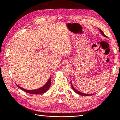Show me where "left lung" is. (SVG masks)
I'll return each mask as SVG.
<instances>
[{
    "label": "left lung",
    "mask_w": 120,
    "mask_h": 120,
    "mask_svg": "<svg viewBox=\"0 0 120 120\" xmlns=\"http://www.w3.org/2000/svg\"><path fill=\"white\" fill-rule=\"evenodd\" d=\"M99 30H100V32H101V34H102V35L104 36V37H106V38H108L106 35H105V34H104V32H103V31L102 30H101L100 29H99ZM71 86L72 89H73V90H74V91H75L76 93L78 94H79V95H81V96H91V95H93V94H84V93H82V92H79V90H76V89L74 88V87L73 86H72V83H71Z\"/></svg>",
    "instance_id": "1"
}]
</instances>
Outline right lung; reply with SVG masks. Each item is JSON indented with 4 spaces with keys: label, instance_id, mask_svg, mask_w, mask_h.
<instances>
[{
    "label": "right lung",
    "instance_id": "obj_1",
    "mask_svg": "<svg viewBox=\"0 0 120 120\" xmlns=\"http://www.w3.org/2000/svg\"><path fill=\"white\" fill-rule=\"evenodd\" d=\"M17 86L19 87V88H20L21 90H22L23 91L26 92L27 93L30 94H34V95H36V94H43L45 92H46L47 90H48L49 87L51 85V78H50L49 79V81L48 82L45 83V86H43L41 88L37 89V90H26L24 89L21 87L19 86V85H17L16 84Z\"/></svg>",
    "mask_w": 120,
    "mask_h": 120
}]
</instances>
